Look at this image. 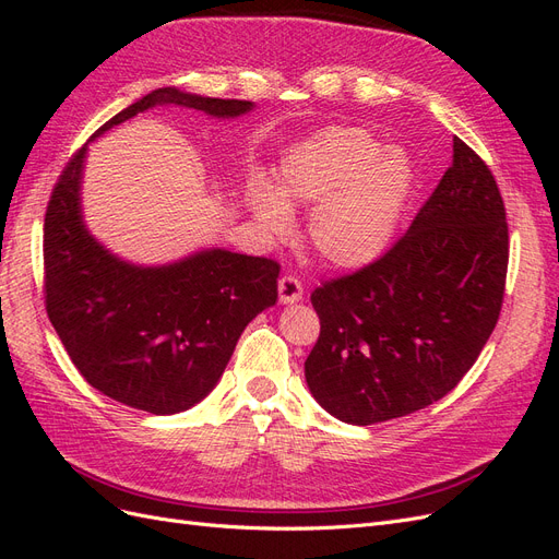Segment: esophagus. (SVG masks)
I'll return each mask as SVG.
<instances>
[{
  "mask_svg": "<svg viewBox=\"0 0 559 559\" xmlns=\"http://www.w3.org/2000/svg\"><path fill=\"white\" fill-rule=\"evenodd\" d=\"M277 289H280V300L284 302V306H289V302H298L302 298V284L294 275L280 277Z\"/></svg>",
  "mask_w": 559,
  "mask_h": 559,
  "instance_id": "1",
  "label": "esophagus"
}]
</instances>
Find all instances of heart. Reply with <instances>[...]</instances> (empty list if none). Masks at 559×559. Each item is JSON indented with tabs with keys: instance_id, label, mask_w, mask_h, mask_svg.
Instances as JSON below:
<instances>
[{
	"instance_id": "heart-1",
	"label": "heart",
	"mask_w": 559,
	"mask_h": 559,
	"mask_svg": "<svg viewBox=\"0 0 559 559\" xmlns=\"http://www.w3.org/2000/svg\"><path fill=\"white\" fill-rule=\"evenodd\" d=\"M415 186L411 158L384 148L361 128H326L289 148L270 183L249 186L257 222L282 235L292 226L289 205L317 202L308 233L314 251L337 267L376 261L394 240Z\"/></svg>"
}]
</instances>
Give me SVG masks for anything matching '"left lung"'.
Wrapping results in <instances>:
<instances>
[{
	"label": "left lung",
	"instance_id": "obj_1",
	"mask_svg": "<svg viewBox=\"0 0 559 559\" xmlns=\"http://www.w3.org/2000/svg\"><path fill=\"white\" fill-rule=\"evenodd\" d=\"M509 270L495 175L460 138L408 233L373 263L312 292L321 331L306 380L321 408L376 425L443 399L492 335Z\"/></svg>",
	"mask_w": 559,
	"mask_h": 559
}]
</instances>
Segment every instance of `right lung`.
Instances as JSON below:
<instances>
[{
    "mask_svg": "<svg viewBox=\"0 0 559 559\" xmlns=\"http://www.w3.org/2000/svg\"><path fill=\"white\" fill-rule=\"evenodd\" d=\"M154 107H181L214 118L253 109L247 99L158 88L116 114L93 140ZM86 151L88 144H83L64 165L46 207L48 319L79 373L97 392L154 415L189 411L224 376L249 321L275 306L280 263L226 249H205L148 267L114 257L81 216Z\"/></svg>",
    "mask_w": 559,
    "mask_h": 559,
    "instance_id": "obj_1",
    "label": "right lung"
}]
</instances>
